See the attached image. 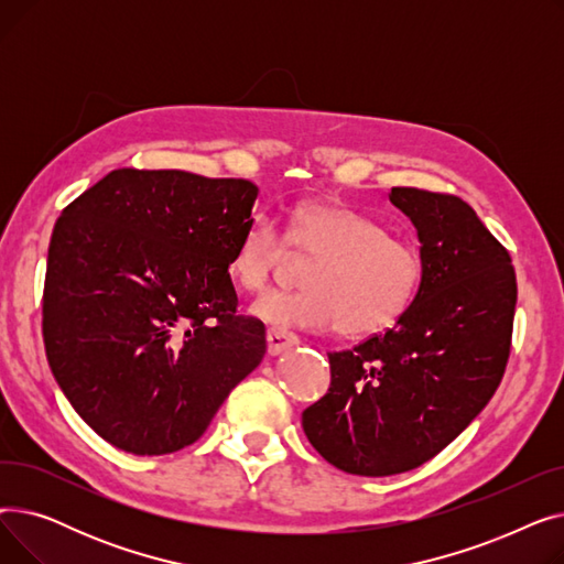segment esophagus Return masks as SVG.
Here are the masks:
<instances>
[{
    "mask_svg": "<svg viewBox=\"0 0 564 564\" xmlns=\"http://www.w3.org/2000/svg\"><path fill=\"white\" fill-rule=\"evenodd\" d=\"M297 343H300L297 336L288 334L283 329H270V332H267V354H270V357H279L281 351L294 347Z\"/></svg>",
    "mask_w": 564,
    "mask_h": 564,
    "instance_id": "34e87169",
    "label": "esophagus"
}]
</instances>
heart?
<instances>
[{
    "instance_id": "obj_1",
    "label": "heart",
    "mask_w": 564,
    "mask_h": 564,
    "mask_svg": "<svg viewBox=\"0 0 564 564\" xmlns=\"http://www.w3.org/2000/svg\"><path fill=\"white\" fill-rule=\"evenodd\" d=\"M288 245L313 258L302 292H267L251 313L276 329L375 336L416 304L425 281L423 251L389 235L372 217L332 200L294 207L288 237L272 217H256L232 249L228 270L245 290L270 285Z\"/></svg>"
}]
</instances>
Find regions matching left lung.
<instances>
[{"label": "left lung", "mask_w": 564, "mask_h": 564, "mask_svg": "<svg viewBox=\"0 0 564 564\" xmlns=\"http://www.w3.org/2000/svg\"><path fill=\"white\" fill-rule=\"evenodd\" d=\"M389 198L416 228L423 290L393 329L329 354V393L302 413L324 459L368 478L425 464L487 406L517 306L510 253L468 203L416 187Z\"/></svg>", "instance_id": "8db88e82"}]
</instances>
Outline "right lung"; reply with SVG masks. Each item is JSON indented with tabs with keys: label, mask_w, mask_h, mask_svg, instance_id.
Returning a JSON list of instances; mask_svg holds the SVG:
<instances>
[{
	"label": "right lung",
	"mask_w": 564,
	"mask_h": 564,
	"mask_svg": "<svg viewBox=\"0 0 564 564\" xmlns=\"http://www.w3.org/2000/svg\"><path fill=\"white\" fill-rule=\"evenodd\" d=\"M256 198L237 177L116 169L56 219L47 364L82 421L118 451L192 446L262 361L264 324L235 313L228 274Z\"/></svg>",
	"instance_id": "1"
}]
</instances>
